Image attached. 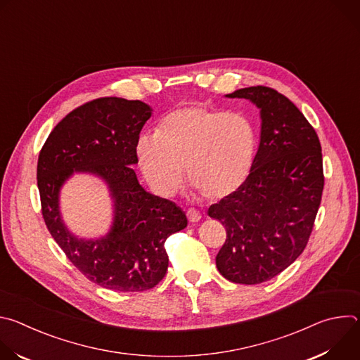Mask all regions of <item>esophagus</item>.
<instances>
[{
	"mask_svg": "<svg viewBox=\"0 0 360 360\" xmlns=\"http://www.w3.org/2000/svg\"><path fill=\"white\" fill-rule=\"evenodd\" d=\"M186 218H188V221L189 222H198L199 219H200V214H199V211H196V210H193V208H189L188 211H186Z\"/></svg>",
	"mask_w": 360,
	"mask_h": 360,
	"instance_id": "34e87169",
	"label": "esophagus"
}]
</instances>
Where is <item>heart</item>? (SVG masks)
Wrapping results in <instances>:
<instances>
[{
	"label": "heart",
	"instance_id": "heart-1",
	"mask_svg": "<svg viewBox=\"0 0 360 360\" xmlns=\"http://www.w3.org/2000/svg\"><path fill=\"white\" fill-rule=\"evenodd\" d=\"M256 149L252 122L200 104L168 112L157 134H143L136 157L148 184L162 195L175 193L184 181L205 199H221L248 178Z\"/></svg>",
	"mask_w": 360,
	"mask_h": 360
}]
</instances>
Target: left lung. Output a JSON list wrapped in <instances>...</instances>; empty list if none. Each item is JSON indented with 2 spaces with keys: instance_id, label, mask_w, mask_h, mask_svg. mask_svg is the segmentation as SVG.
I'll list each match as a JSON object with an SVG mask.
<instances>
[{
  "instance_id": "1",
  "label": "left lung",
  "mask_w": 360,
  "mask_h": 360,
  "mask_svg": "<svg viewBox=\"0 0 360 360\" xmlns=\"http://www.w3.org/2000/svg\"><path fill=\"white\" fill-rule=\"evenodd\" d=\"M229 98L261 110V143L245 182L208 210L226 229L217 255L224 278L242 285L269 281L292 265L309 240L325 185L314 127L285 95L256 85Z\"/></svg>"
}]
</instances>
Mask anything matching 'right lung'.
<instances>
[{
	"label": "right lung",
	"instance_id": "1",
	"mask_svg": "<svg viewBox=\"0 0 360 360\" xmlns=\"http://www.w3.org/2000/svg\"><path fill=\"white\" fill-rule=\"evenodd\" d=\"M150 111L145 102L118 96L89 101L57 124L38 157L41 212L51 236L86 279L111 290L157 286L168 269L165 240L188 224L172 200L146 192L131 167ZM74 172L95 173L110 186L116 218L104 238L78 240L60 221L59 188Z\"/></svg>",
	"mask_w": 360,
	"mask_h": 360
}]
</instances>
